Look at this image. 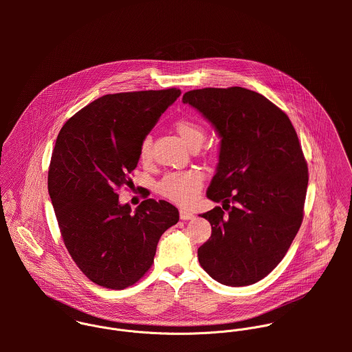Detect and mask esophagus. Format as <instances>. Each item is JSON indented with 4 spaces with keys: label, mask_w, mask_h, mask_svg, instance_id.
I'll use <instances>...</instances> for the list:
<instances>
[{
    "label": "esophagus",
    "mask_w": 352,
    "mask_h": 352,
    "mask_svg": "<svg viewBox=\"0 0 352 352\" xmlns=\"http://www.w3.org/2000/svg\"><path fill=\"white\" fill-rule=\"evenodd\" d=\"M192 218H194V214H192V212H190V211H187V210H184V208L180 210V219L187 221V219H192Z\"/></svg>",
    "instance_id": "1"
}]
</instances>
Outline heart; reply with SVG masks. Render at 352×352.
I'll use <instances>...</instances> for the list:
<instances>
[{"instance_id":"b5f03b06","label":"heart","mask_w":352,"mask_h":352,"mask_svg":"<svg viewBox=\"0 0 352 352\" xmlns=\"http://www.w3.org/2000/svg\"><path fill=\"white\" fill-rule=\"evenodd\" d=\"M175 130L188 148L201 146L204 141V129L192 119H179L175 122ZM140 155L142 161H148L151 155V137L146 135L141 144ZM203 184V175L199 170H184L168 173L158 184L162 197L179 204H188L194 201Z\"/></svg>"}]
</instances>
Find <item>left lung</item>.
<instances>
[{"mask_svg":"<svg viewBox=\"0 0 352 352\" xmlns=\"http://www.w3.org/2000/svg\"><path fill=\"white\" fill-rule=\"evenodd\" d=\"M183 102L221 138L206 195L222 207L201 214L211 237L199 263L222 285H253L280 263L301 226L309 176L297 133L282 109L241 87L190 91Z\"/></svg>","mask_w":352,"mask_h":352,"instance_id":"1","label":"left lung"}]
</instances>
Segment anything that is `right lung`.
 Returning <instances> with one entry per match:
<instances>
[{
	"label": "right lung",
	"mask_w": 352,
	"mask_h": 352,
	"mask_svg": "<svg viewBox=\"0 0 352 352\" xmlns=\"http://www.w3.org/2000/svg\"><path fill=\"white\" fill-rule=\"evenodd\" d=\"M180 89L105 95L60 129L51 155L49 194L63 243L78 268L112 290L138 282L154 260L162 233L179 210L146 199L135 211L118 190L140 161L144 138Z\"/></svg>",
	"instance_id": "right-lung-1"
}]
</instances>
